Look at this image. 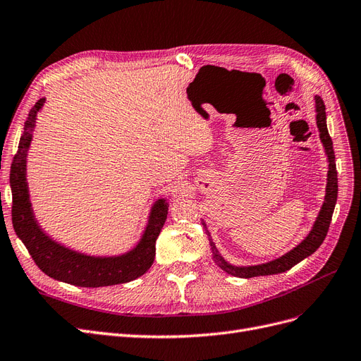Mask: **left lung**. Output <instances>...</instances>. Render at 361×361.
Here are the masks:
<instances>
[{
  "instance_id": "left-lung-1",
  "label": "left lung",
  "mask_w": 361,
  "mask_h": 361,
  "mask_svg": "<svg viewBox=\"0 0 361 361\" xmlns=\"http://www.w3.org/2000/svg\"><path fill=\"white\" fill-rule=\"evenodd\" d=\"M315 111H317V127L319 130V139L322 142V146L326 149L327 154V161H329V171H327V186H326V197H324V203L321 206L319 214L317 216V221L314 222L312 230L309 231V234L302 240V243L297 245L294 250L287 252L285 255L271 259L269 263L264 264H257V266H233L227 263L226 259L221 257L218 252L215 243L210 240V250H212V258L215 263L226 271L228 275L233 276H239V278H254V276H266V275H278V273L287 271L297 263H300L302 259L306 257L312 255L321 243L324 242L329 227H330V221L334 206H336L338 200V171H336V161H334V151H333V142L327 130V118H326V106L322 98L315 95ZM203 226L206 228V224L203 222ZM207 235L209 231L206 230Z\"/></svg>"
}]
</instances>
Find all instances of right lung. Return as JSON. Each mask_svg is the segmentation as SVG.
Segmentation results:
<instances>
[{"label": "right lung", "mask_w": 361, "mask_h": 361, "mask_svg": "<svg viewBox=\"0 0 361 361\" xmlns=\"http://www.w3.org/2000/svg\"><path fill=\"white\" fill-rule=\"evenodd\" d=\"M44 98H40L30 110L25 121L23 134L18 147V154L11 163L10 185L13 206H11V221L13 228L35 264L47 276L56 281L78 285V287H107V285L126 283L145 275L152 266L155 258V242L169 214L166 198L157 200L149 214L147 226L140 242L131 251L115 257H92L73 251L55 240L42 230L35 221L30 202L27 182V154L32 139L37 114L42 110Z\"/></svg>", "instance_id": "right-lung-1"}]
</instances>
